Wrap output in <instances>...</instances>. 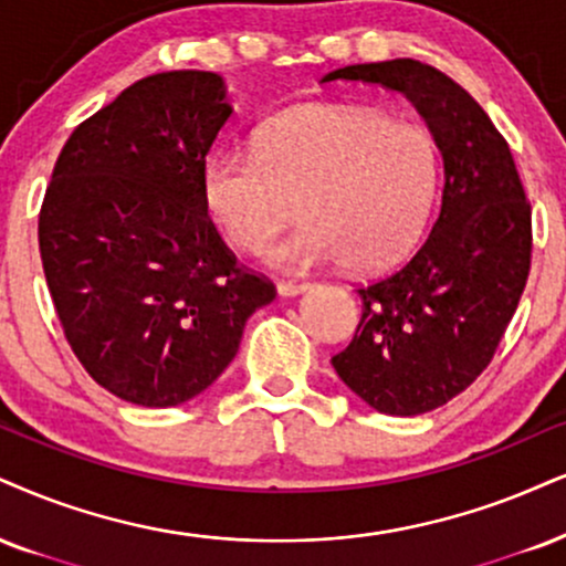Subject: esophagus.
<instances>
[{
  "label": "esophagus",
  "mask_w": 566,
  "mask_h": 566,
  "mask_svg": "<svg viewBox=\"0 0 566 566\" xmlns=\"http://www.w3.org/2000/svg\"><path fill=\"white\" fill-rule=\"evenodd\" d=\"M310 289V283H291V281H281L277 283V294L281 296H298Z\"/></svg>",
  "instance_id": "esophagus-1"
}]
</instances>
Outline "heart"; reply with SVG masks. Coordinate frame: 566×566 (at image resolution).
Here are the masks:
<instances>
[{
	"label": "heart",
	"mask_w": 566,
	"mask_h": 566,
	"mask_svg": "<svg viewBox=\"0 0 566 566\" xmlns=\"http://www.w3.org/2000/svg\"><path fill=\"white\" fill-rule=\"evenodd\" d=\"M199 186L209 220L233 249H262L298 205L304 222L264 260L283 270L344 262L378 272L422 239L441 188V149L420 123L310 104L264 123L254 151L209 157Z\"/></svg>",
	"instance_id": "heart-1"
}]
</instances>
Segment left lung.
Wrapping results in <instances>:
<instances>
[{
    "mask_svg": "<svg viewBox=\"0 0 566 566\" xmlns=\"http://www.w3.org/2000/svg\"><path fill=\"white\" fill-rule=\"evenodd\" d=\"M327 81L399 91L443 157L441 214L411 260L361 285V319L333 357L338 378L382 415L443 407L496 354L525 291L533 226L517 165L485 109L417 60L346 65Z\"/></svg>",
    "mask_w": 566,
    "mask_h": 566,
    "instance_id": "8db88e82",
    "label": "left lung"
}]
</instances>
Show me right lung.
<instances>
[{"label":"right lung","instance_id":"obj_1","mask_svg":"<svg viewBox=\"0 0 566 566\" xmlns=\"http://www.w3.org/2000/svg\"><path fill=\"white\" fill-rule=\"evenodd\" d=\"M230 113L218 73L149 75L73 130L46 186L39 249L62 331L91 378L138 407L212 386L275 298L201 205Z\"/></svg>","mask_w":566,"mask_h":566}]
</instances>
